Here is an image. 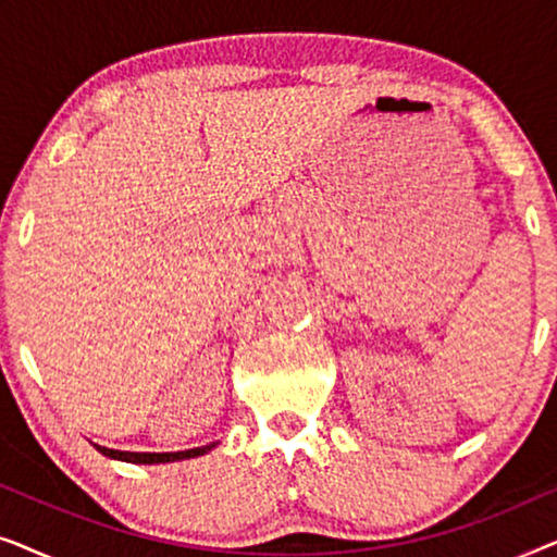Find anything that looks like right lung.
Returning a JSON list of instances; mask_svg holds the SVG:
<instances>
[{
  "label": "right lung",
  "mask_w": 557,
  "mask_h": 557,
  "mask_svg": "<svg viewBox=\"0 0 557 557\" xmlns=\"http://www.w3.org/2000/svg\"><path fill=\"white\" fill-rule=\"evenodd\" d=\"M212 446L215 444L189 448V451H177V454H134V451H116V448H103V446H96V448L103 456H111V459H121L128 463H164V461H180V459H193V456H202L208 454Z\"/></svg>",
  "instance_id": "right-lung-1"
}]
</instances>
